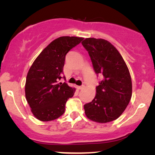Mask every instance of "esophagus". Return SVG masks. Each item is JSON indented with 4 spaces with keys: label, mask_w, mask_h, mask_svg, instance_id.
I'll use <instances>...</instances> for the list:
<instances>
[{
    "label": "esophagus",
    "mask_w": 155,
    "mask_h": 155,
    "mask_svg": "<svg viewBox=\"0 0 155 155\" xmlns=\"http://www.w3.org/2000/svg\"><path fill=\"white\" fill-rule=\"evenodd\" d=\"M84 84H82V85L78 87V89H79V90H82V89H84Z\"/></svg>",
    "instance_id": "obj_1"
}]
</instances>
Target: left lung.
Listing matches in <instances>:
<instances>
[{
    "mask_svg": "<svg viewBox=\"0 0 155 155\" xmlns=\"http://www.w3.org/2000/svg\"><path fill=\"white\" fill-rule=\"evenodd\" d=\"M93 68L102 80L96 87V96L84 105L89 119L97 123L116 120L123 114L132 96L128 68L118 50L107 40L87 38L82 42Z\"/></svg>",
    "mask_w": 155,
    "mask_h": 155,
    "instance_id": "8db88e82",
    "label": "left lung"
}]
</instances>
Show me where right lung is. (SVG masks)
<instances>
[{
  "label": "right lung",
  "instance_id": "obj_1",
  "mask_svg": "<svg viewBox=\"0 0 155 155\" xmlns=\"http://www.w3.org/2000/svg\"><path fill=\"white\" fill-rule=\"evenodd\" d=\"M84 39L61 37L42 51L29 68L25 83V97L33 115L41 121L62 116L65 103L75 89L58 82L63 75L65 56ZM65 78V76H63Z\"/></svg>",
  "mask_w": 155,
  "mask_h": 155
}]
</instances>
